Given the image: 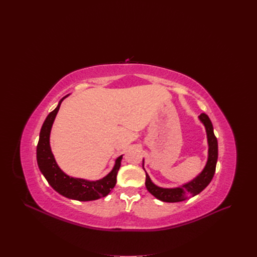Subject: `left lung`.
Masks as SVG:
<instances>
[{
    "mask_svg": "<svg viewBox=\"0 0 257 257\" xmlns=\"http://www.w3.org/2000/svg\"><path fill=\"white\" fill-rule=\"evenodd\" d=\"M199 120L203 123L206 134H207V142H208V159L207 163L203 169V171L192 181L187 184L177 188H162L155 185L152 182L150 176L146 173L145 186L155 197L165 202H179L188 199L190 196H195L200 193L210 183L214 172L217 161V140L213 133V127L211 121L208 116L205 114H201Z\"/></svg>",
    "mask_w": 257,
    "mask_h": 257,
    "instance_id": "left-lung-1",
    "label": "left lung"
}]
</instances>
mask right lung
I'll list each match as a JSON object with an SVG mask.
<instances>
[{
    "instance_id": "1",
    "label": "right lung",
    "mask_w": 257,
    "mask_h": 257,
    "mask_svg": "<svg viewBox=\"0 0 257 257\" xmlns=\"http://www.w3.org/2000/svg\"><path fill=\"white\" fill-rule=\"evenodd\" d=\"M65 97H67V95L59 101L58 106L48 115L41 129L40 140L38 148H36V160H38L39 168L49 182V184L58 193L67 198L79 201H89L104 197L116 185L117 174L120 169L123 156L116 160L113 170L105 177L97 181H87L66 175L59 168L52 154L50 146V133L61 102Z\"/></svg>"
}]
</instances>
